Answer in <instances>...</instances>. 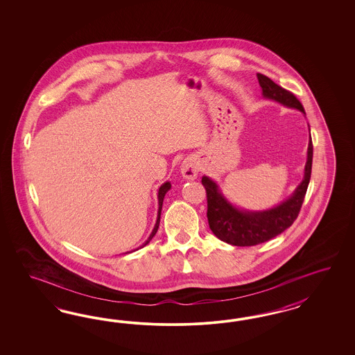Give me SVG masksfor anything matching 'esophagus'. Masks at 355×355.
<instances>
[{"label":"esophagus","mask_w":355,"mask_h":355,"mask_svg":"<svg viewBox=\"0 0 355 355\" xmlns=\"http://www.w3.org/2000/svg\"><path fill=\"white\" fill-rule=\"evenodd\" d=\"M199 172L198 162L193 159H186L181 165V173L186 180H195Z\"/></svg>","instance_id":"1"}]
</instances>
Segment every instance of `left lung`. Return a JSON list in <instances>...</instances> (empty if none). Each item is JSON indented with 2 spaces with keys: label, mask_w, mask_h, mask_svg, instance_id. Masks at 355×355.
Returning a JSON list of instances; mask_svg holds the SVG:
<instances>
[{
  "label": "left lung",
  "mask_w": 355,
  "mask_h": 355,
  "mask_svg": "<svg viewBox=\"0 0 355 355\" xmlns=\"http://www.w3.org/2000/svg\"><path fill=\"white\" fill-rule=\"evenodd\" d=\"M258 80L263 96L266 98L277 101L284 107L298 109L306 116L300 100L291 92L276 85L268 76L263 74H258ZM311 168L312 140L310 137L307 162L304 165L302 182L286 200L266 211H248L232 205L221 193L218 184L205 175L202 178V183L207 191V217L211 230L218 239L241 248L255 246L279 236L291 226L298 217L311 178Z\"/></svg>",
  "instance_id": "obj_1"
}]
</instances>
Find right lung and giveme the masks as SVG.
Returning <instances> with one entry per match:
<instances>
[{"instance_id":"obj_1","label":"right lung","mask_w":355,"mask_h":355,"mask_svg":"<svg viewBox=\"0 0 355 355\" xmlns=\"http://www.w3.org/2000/svg\"><path fill=\"white\" fill-rule=\"evenodd\" d=\"M171 187H172V184L171 182H165L162 183V186H160V189H159V193H157V199H159V209H157V220H156V224H155V227H153V230H152V233H150V236H148V239L140 246V248H144L146 245H148L150 243V239L155 236L156 234V232H157V229H159V225H160V216H162V202H164V198H165V193H168L169 190H171ZM138 250V248H137Z\"/></svg>"}]
</instances>
